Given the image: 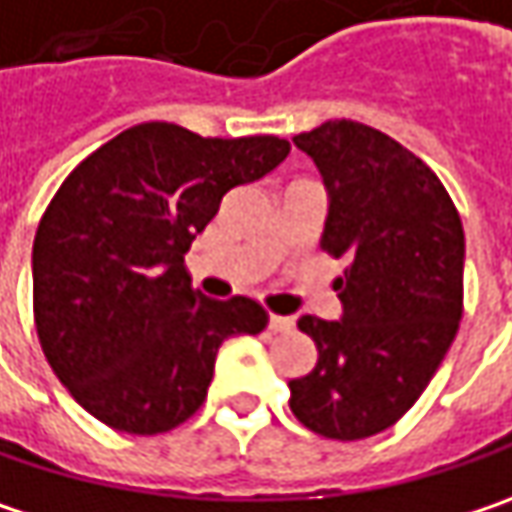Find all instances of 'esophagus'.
Segmentation results:
<instances>
[{"label": "esophagus", "instance_id": "34e87169", "mask_svg": "<svg viewBox=\"0 0 512 512\" xmlns=\"http://www.w3.org/2000/svg\"><path fill=\"white\" fill-rule=\"evenodd\" d=\"M268 329L271 332H291L294 329V320L291 317H282V314H268Z\"/></svg>", "mask_w": 512, "mask_h": 512}]
</instances>
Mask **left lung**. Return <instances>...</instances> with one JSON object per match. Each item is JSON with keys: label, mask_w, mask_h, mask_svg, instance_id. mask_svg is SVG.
<instances>
[{"label": "left lung", "mask_w": 512, "mask_h": 512, "mask_svg": "<svg viewBox=\"0 0 512 512\" xmlns=\"http://www.w3.org/2000/svg\"><path fill=\"white\" fill-rule=\"evenodd\" d=\"M317 165L329 215L323 250L347 259L338 320H297L317 364L291 379V411L329 440H364L428 387L463 314L466 241L437 174L387 133L349 119L294 136Z\"/></svg>", "instance_id": "8db88e82"}]
</instances>
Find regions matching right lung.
<instances>
[{
    "label": "right lung",
    "instance_id": "add662e5",
    "mask_svg": "<svg viewBox=\"0 0 512 512\" xmlns=\"http://www.w3.org/2000/svg\"><path fill=\"white\" fill-rule=\"evenodd\" d=\"M288 151L279 136L203 139L145 122L63 180L34 236V323L60 384L95 420L128 434L177 428L203 405L218 347L265 329L256 300L192 291L183 256L224 195Z\"/></svg>",
    "mask_w": 512,
    "mask_h": 512
}]
</instances>
